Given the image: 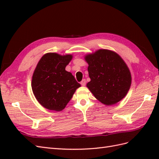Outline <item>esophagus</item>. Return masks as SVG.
I'll list each match as a JSON object with an SVG mask.
<instances>
[{
  "label": "esophagus",
  "mask_w": 159,
  "mask_h": 159,
  "mask_svg": "<svg viewBox=\"0 0 159 159\" xmlns=\"http://www.w3.org/2000/svg\"><path fill=\"white\" fill-rule=\"evenodd\" d=\"M80 85L82 86H85L86 85V80L85 79H83L80 82Z\"/></svg>",
  "instance_id": "esophagus-1"
}]
</instances>
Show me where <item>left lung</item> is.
I'll use <instances>...</instances> for the list:
<instances>
[{"label": "left lung", "instance_id": "obj_1", "mask_svg": "<svg viewBox=\"0 0 159 159\" xmlns=\"http://www.w3.org/2000/svg\"><path fill=\"white\" fill-rule=\"evenodd\" d=\"M91 79L87 87L100 102L111 105L125 97L130 89L131 75L126 64L117 53L101 49L87 55Z\"/></svg>", "mask_w": 159, "mask_h": 159}]
</instances>
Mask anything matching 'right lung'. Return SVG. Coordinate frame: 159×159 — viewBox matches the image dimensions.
<instances>
[{
	"label": "right lung",
	"mask_w": 159,
	"mask_h": 159,
	"mask_svg": "<svg viewBox=\"0 0 159 159\" xmlns=\"http://www.w3.org/2000/svg\"><path fill=\"white\" fill-rule=\"evenodd\" d=\"M72 58L70 55L47 53L37 65L31 87L36 99L46 109L63 110L80 87L72 74L66 70Z\"/></svg>",
	"instance_id": "add662e5"
}]
</instances>
